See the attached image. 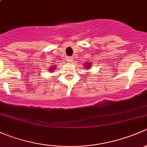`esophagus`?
Returning <instances> with one entry per match:
<instances>
[{
    "label": "esophagus",
    "instance_id": "34e87169",
    "mask_svg": "<svg viewBox=\"0 0 147 147\" xmlns=\"http://www.w3.org/2000/svg\"><path fill=\"white\" fill-rule=\"evenodd\" d=\"M72 57H68L67 58V61L69 62V63H72Z\"/></svg>",
    "mask_w": 147,
    "mask_h": 147
}]
</instances>
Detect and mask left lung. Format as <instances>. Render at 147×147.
Here are the masks:
<instances>
[{"label": "left lung", "mask_w": 147, "mask_h": 147, "mask_svg": "<svg viewBox=\"0 0 147 147\" xmlns=\"http://www.w3.org/2000/svg\"><path fill=\"white\" fill-rule=\"evenodd\" d=\"M84 66H85V67H86V68H87V69H90V67H91V65H90V63H87V64L84 65Z\"/></svg>", "instance_id": "8db88e82"}]
</instances>
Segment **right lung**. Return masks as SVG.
<instances>
[{
  "label": "right lung",
  "mask_w": 147,
  "mask_h": 147,
  "mask_svg": "<svg viewBox=\"0 0 147 147\" xmlns=\"http://www.w3.org/2000/svg\"><path fill=\"white\" fill-rule=\"evenodd\" d=\"M55 69H56L55 65H53V67H50V69H48V70L50 71V72H53V70H55Z\"/></svg>",
  "instance_id": "right-lung-1"
}]
</instances>
